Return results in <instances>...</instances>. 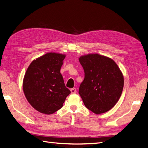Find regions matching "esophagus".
<instances>
[{
	"mask_svg": "<svg viewBox=\"0 0 148 148\" xmlns=\"http://www.w3.org/2000/svg\"><path fill=\"white\" fill-rule=\"evenodd\" d=\"M70 91H71V94H76V93H77V89H76V88H71L70 89Z\"/></svg>",
	"mask_w": 148,
	"mask_h": 148,
	"instance_id": "1",
	"label": "esophagus"
}]
</instances>
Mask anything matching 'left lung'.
<instances>
[{
    "instance_id": "8db88e82",
    "label": "left lung",
    "mask_w": 148,
    "mask_h": 148,
    "mask_svg": "<svg viewBox=\"0 0 148 148\" xmlns=\"http://www.w3.org/2000/svg\"><path fill=\"white\" fill-rule=\"evenodd\" d=\"M79 61L84 79L79 95L87 109L96 114L105 113L118 102L123 88V76L110 58L97 53L81 56Z\"/></svg>"
}]
</instances>
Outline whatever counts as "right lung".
<instances>
[{
	"label": "right lung",
	"instance_id": "1",
	"mask_svg": "<svg viewBox=\"0 0 148 148\" xmlns=\"http://www.w3.org/2000/svg\"><path fill=\"white\" fill-rule=\"evenodd\" d=\"M65 55L46 53L31 62L23 83L26 99L34 109L52 114L61 109L70 91L65 87L60 69Z\"/></svg>",
	"mask_w": 148,
	"mask_h": 148
}]
</instances>
